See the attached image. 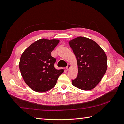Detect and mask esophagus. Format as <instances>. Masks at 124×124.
Here are the masks:
<instances>
[{
	"label": "esophagus",
	"mask_w": 124,
	"mask_h": 124,
	"mask_svg": "<svg viewBox=\"0 0 124 124\" xmlns=\"http://www.w3.org/2000/svg\"><path fill=\"white\" fill-rule=\"evenodd\" d=\"M70 68H71V65L70 64H68L67 66L66 67V69L67 70H69Z\"/></svg>",
	"instance_id": "34e87169"
}]
</instances>
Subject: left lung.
<instances>
[{"label":"left lung","instance_id":"obj_1","mask_svg":"<svg viewBox=\"0 0 124 124\" xmlns=\"http://www.w3.org/2000/svg\"><path fill=\"white\" fill-rule=\"evenodd\" d=\"M69 44L77 59L78 70L72 85L84 91L93 89L107 71L106 53L95 41L84 37L73 39Z\"/></svg>","mask_w":124,"mask_h":124}]
</instances>
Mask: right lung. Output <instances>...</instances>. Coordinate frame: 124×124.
Masks as SVG:
<instances>
[{"label": "right lung", "instance_id": "add662e5", "mask_svg": "<svg viewBox=\"0 0 124 124\" xmlns=\"http://www.w3.org/2000/svg\"><path fill=\"white\" fill-rule=\"evenodd\" d=\"M60 40L41 39L31 44L21 56L19 68L27 85L37 92H44L56 85L63 69L54 67L56 59L51 52Z\"/></svg>", "mask_w": 124, "mask_h": 124}]
</instances>
